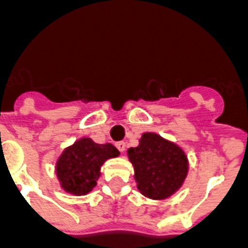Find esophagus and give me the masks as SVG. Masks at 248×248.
Here are the masks:
<instances>
[{"instance_id": "34e87169", "label": "esophagus", "mask_w": 248, "mask_h": 248, "mask_svg": "<svg viewBox=\"0 0 248 248\" xmlns=\"http://www.w3.org/2000/svg\"><path fill=\"white\" fill-rule=\"evenodd\" d=\"M115 146H117V149H118L119 151H121V153H124V150H126V142H124V140H121V142H117V143H115Z\"/></svg>"}]
</instances>
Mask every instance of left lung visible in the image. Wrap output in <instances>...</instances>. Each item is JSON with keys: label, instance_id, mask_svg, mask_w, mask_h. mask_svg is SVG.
I'll return each mask as SVG.
<instances>
[{"label": "left lung", "instance_id": "obj_1", "mask_svg": "<svg viewBox=\"0 0 248 248\" xmlns=\"http://www.w3.org/2000/svg\"><path fill=\"white\" fill-rule=\"evenodd\" d=\"M127 156L140 194L155 201L175 194L188 172V159L182 147L156 133H143L140 145L130 147Z\"/></svg>", "mask_w": 248, "mask_h": 248}]
</instances>
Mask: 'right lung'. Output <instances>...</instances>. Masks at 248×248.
<instances>
[{
	"label": "right lung",
	"instance_id": "right-lung-1",
	"mask_svg": "<svg viewBox=\"0 0 248 248\" xmlns=\"http://www.w3.org/2000/svg\"><path fill=\"white\" fill-rule=\"evenodd\" d=\"M119 155L111 143H95L92 138H79L58 156L56 174L62 190L77 197L86 195L97 185L101 167Z\"/></svg>",
	"mask_w": 248,
	"mask_h": 248
}]
</instances>
